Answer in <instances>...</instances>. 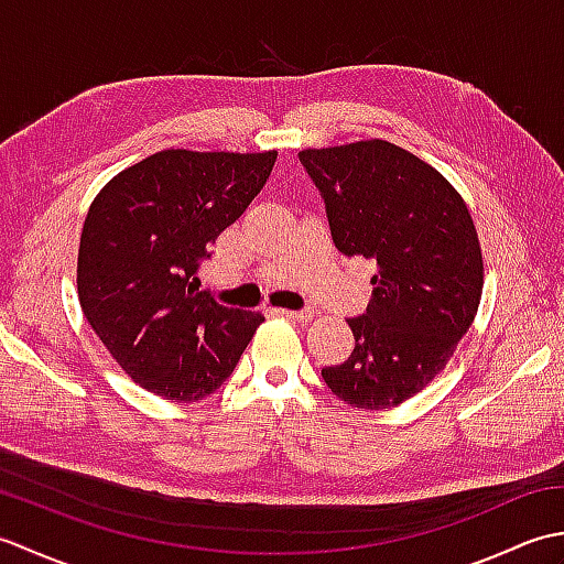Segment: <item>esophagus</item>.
<instances>
[{
	"label": "esophagus",
	"instance_id": "34e87169",
	"mask_svg": "<svg viewBox=\"0 0 564 564\" xmlns=\"http://www.w3.org/2000/svg\"><path fill=\"white\" fill-rule=\"evenodd\" d=\"M273 313L281 317H289V319H297V322H307L315 317V310H283V307H279V310H273Z\"/></svg>",
	"mask_w": 564,
	"mask_h": 564
}]
</instances>
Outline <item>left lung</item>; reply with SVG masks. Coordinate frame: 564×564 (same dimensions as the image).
Instances as JSON below:
<instances>
[{
    "mask_svg": "<svg viewBox=\"0 0 564 564\" xmlns=\"http://www.w3.org/2000/svg\"><path fill=\"white\" fill-rule=\"evenodd\" d=\"M322 200L334 247L378 267L373 301L346 319L356 346L322 368L358 410L410 400L446 366L482 295V251L460 194L434 166L386 140L297 152Z\"/></svg>",
    "mask_w": 564,
    "mask_h": 564,
    "instance_id": "1",
    "label": "left lung"
}]
</instances>
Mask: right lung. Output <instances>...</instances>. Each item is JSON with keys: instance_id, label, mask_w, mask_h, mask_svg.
Segmentation results:
<instances>
[{"instance_id": "1", "label": "right lung", "mask_w": 564, "mask_h": 564, "mask_svg": "<svg viewBox=\"0 0 564 564\" xmlns=\"http://www.w3.org/2000/svg\"><path fill=\"white\" fill-rule=\"evenodd\" d=\"M279 152L162 150L94 198L79 242L84 317L138 386L198 402L263 322L198 291L200 263L271 176Z\"/></svg>"}]
</instances>
